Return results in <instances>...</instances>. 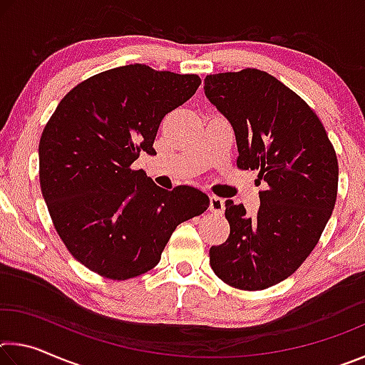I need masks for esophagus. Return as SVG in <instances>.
I'll return each instance as SVG.
<instances>
[{
    "mask_svg": "<svg viewBox=\"0 0 365 365\" xmlns=\"http://www.w3.org/2000/svg\"><path fill=\"white\" fill-rule=\"evenodd\" d=\"M209 207H211V211L214 214H222L225 209V201L219 196H211V200H209Z\"/></svg>",
    "mask_w": 365,
    "mask_h": 365,
    "instance_id": "esophagus-1",
    "label": "esophagus"
}]
</instances>
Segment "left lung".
Listing matches in <instances>:
<instances>
[{
	"instance_id": "1",
	"label": "left lung",
	"mask_w": 365,
	"mask_h": 365,
	"mask_svg": "<svg viewBox=\"0 0 365 365\" xmlns=\"http://www.w3.org/2000/svg\"><path fill=\"white\" fill-rule=\"evenodd\" d=\"M205 95L230 122L238 168L257 169L265 182L252 217L243 205L225 201L230 235L209 250V264L227 285L269 288L317 245L336 201V154L316 113L267 72L207 76Z\"/></svg>"
}]
</instances>
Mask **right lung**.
<instances>
[{"label": "right lung", "instance_id": "add662e5", "mask_svg": "<svg viewBox=\"0 0 365 365\" xmlns=\"http://www.w3.org/2000/svg\"><path fill=\"white\" fill-rule=\"evenodd\" d=\"M197 76L143 64L98 73L67 93L41 133L40 185L71 255L113 280L159 262L178 224L209 207V196L182 185L168 191L132 164L153 143L160 120L196 93Z\"/></svg>", "mask_w": 365, "mask_h": 365}]
</instances>
